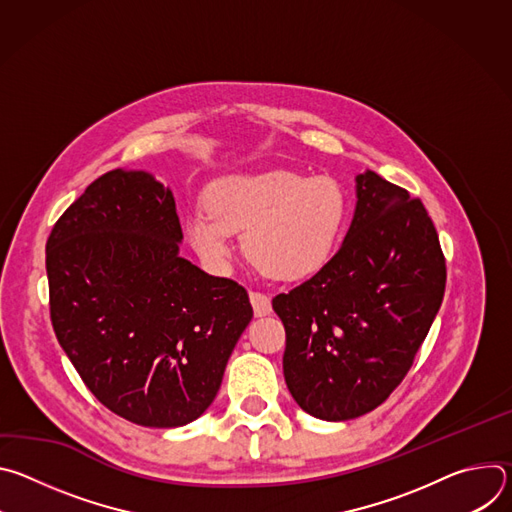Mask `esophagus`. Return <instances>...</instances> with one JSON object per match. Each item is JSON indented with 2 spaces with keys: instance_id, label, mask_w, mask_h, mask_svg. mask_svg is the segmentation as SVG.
<instances>
[{
  "instance_id": "obj_1",
  "label": "esophagus",
  "mask_w": 512,
  "mask_h": 512,
  "mask_svg": "<svg viewBox=\"0 0 512 512\" xmlns=\"http://www.w3.org/2000/svg\"><path fill=\"white\" fill-rule=\"evenodd\" d=\"M249 298H251V306H253V312L257 318L271 314V300L265 294H261V291H251Z\"/></svg>"
}]
</instances>
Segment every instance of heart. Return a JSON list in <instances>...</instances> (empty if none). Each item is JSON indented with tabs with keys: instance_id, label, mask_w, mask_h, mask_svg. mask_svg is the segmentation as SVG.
I'll return each instance as SVG.
<instances>
[{
	"instance_id": "1",
	"label": "heart",
	"mask_w": 512,
	"mask_h": 512,
	"mask_svg": "<svg viewBox=\"0 0 512 512\" xmlns=\"http://www.w3.org/2000/svg\"><path fill=\"white\" fill-rule=\"evenodd\" d=\"M206 210L186 218V235L198 257L223 271L233 233L245 231V253L273 279H302L330 257L344 221L342 188L328 176L306 178L289 170L237 174L214 182Z\"/></svg>"
}]
</instances>
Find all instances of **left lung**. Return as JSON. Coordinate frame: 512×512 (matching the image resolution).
Segmentation results:
<instances>
[{"label": "left lung", "mask_w": 512, "mask_h": 512, "mask_svg": "<svg viewBox=\"0 0 512 512\" xmlns=\"http://www.w3.org/2000/svg\"><path fill=\"white\" fill-rule=\"evenodd\" d=\"M336 255L273 298L285 328L283 377L324 421L377 409L409 373L442 306L446 259L419 198L367 170Z\"/></svg>", "instance_id": "obj_1"}]
</instances>
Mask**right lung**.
Wrapping results in <instances>:
<instances>
[{
  "instance_id": "add662e5",
  "label": "right lung",
  "mask_w": 512,
  "mask_h": 512,
  "mask_svg": "<svg viewBox=\"0 0 512 512\" xmlns=\"http://www.w3.org/2000/svg\"><path fill=\"white\" fill-rule=\"evenodd\" d=\"M170 188L111 170L58 218L46 243L54 334L89 391L143 427L198 419L253 318L249 294L180 257Z\"/></svg>"
}]
</instances>
